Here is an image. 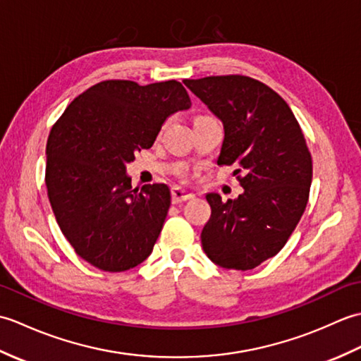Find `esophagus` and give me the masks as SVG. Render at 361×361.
<instances>
[{"label": "esophagus", "mask_w": 361, "mask_h": 361, "mask_svg": "<svg viewBox=\"0 0 361 361\" xmlns=\"http://www.w3.org/2000/svg\"><path fill=\"white\" fill-rule=\"evenodd\" d=\"M190 198H194V194L189 192V190L178 188V186L172 188V203H175V204L183 203V202L190 200Z\"/></svg>", "instance_id": "34e87169"}]
</instances>
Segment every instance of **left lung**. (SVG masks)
I'll return each instance as SVG.
<instances>
[{
	"label": "left lung",
	"instance_id": "8db88e82",
	"mask_svg": "<svg viewBox=\"0 0 361 361\" xmlns=\"http://www.w3.org/2000/svg\"><path fill=\"white\" fill-rule=\"evenodd\" d=\"M224 122L217 164L234 172L243 192L224 202L208 194L211 217L202 245L214 264L252 270L278 255L309 202L312 157L302 130L283 99L247 75H209L183 80Z\"/></svg>",
	"mask_w": 361,
	"mask_h": 361
}]
</instances>
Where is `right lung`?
Returning <instances> with one entry per match:
<instances>
[{"label":"right lung","instance_id":"right-lung-1","mask_svg":"<svg viewBox=\"0 0 361 361\" xmlns=\"http://www.w3.org/2000/svg\"><path fill=\"white\" fill-rule=\"evenodd\" d=\"M190 99L176 80L137 85L104 80L83 91L52 126L46 188L63 235L104 271H126L150 256L171 206L166 185L132 188L127 164L150 149L171 114Z\"/></svg>","mask_w":361,"mask_h":361}]
</instances>
